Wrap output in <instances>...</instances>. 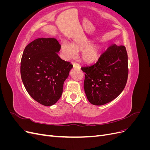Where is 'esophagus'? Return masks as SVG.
Returning <instances> with one entry per match:
<instances>
[{
	"label": "esophagus",
	"instance_id": "34e87169",
	"mask_svg": "<svg viewBox=\"0 0 150 150\" xmlns=\"http://www.w3.org/2000/svg\"><path fill=\"white\" fill-rule=\"evenodd\" d=\"M72 65H73V67L74 68H78V69H80V66L78 64V63H76L75 62H72Z\"/></svg>",
	"mask_w": 150,
	"mask_h": 150
}]
</instances>
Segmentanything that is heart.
I'll list each match as a JSON object with an SVG mask.
<instances>
[{"mask_svg":"<svg viewBox=\"0 0 150 150\" xmlns=\"http://www.w3.org/2000/svg\"><path fill=\"white\" fill-rule=\"evenodd\" d=\"M91 43V40L86 39L75 40L72 44L64 42L61 46L62 52L66 59H70L74 57L77 52L83 51L81 53V59L84 62L90 64L98 60L102 49L100 44L90 45Z\"/></svg>","mask_w":150,"mask_h":150,"instance_id":"heart-1","label":"heart"}]
</instances>
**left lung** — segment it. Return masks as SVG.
I'll use <instances>...</instances> for the list:
<instances>
[{"instance_id": "left-lung-1", "label": "left lung", "mask_w": 150, "mask_h": 150, "mask_svg": "<svg viewBox=\"0 0 150 150\" xmlns=\"http://www.w3.org/2000/svg\"><path fill=\"white\" fill-rule=\"evenodd\" d=\"M81 69L85 72L84 89L88 101L97 106L110 102L121 93L128 79L126 48L113 44L101 54L96 64Z\"/></svg>"}]
</instances>
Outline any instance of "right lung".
Listing matches in <instances>:
<instances>
[{
  "instance_id": "1",
  "label": "right lung",
  "mask_w": 150,
  "mask_h": 150,
  "mask_svg": "<svg viewBox=\"0 0 150 150\" xmlns=\"http://www.w3.org/2000/svg\"><path fill=\"white\" fill-rule=\"evenodd\" d=\"M61 45L54 38H38L27 46L21 62L22 81L35 101L49 106L61 98L72 65L61 59Z\"/></svg>"
}]
</instances>
